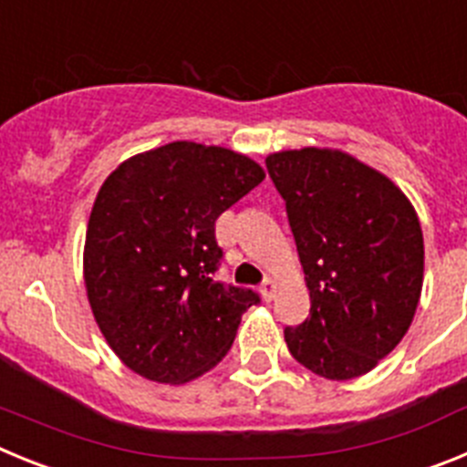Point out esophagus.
<instances>
[{"label": "esophagus", "mask_w": 467, "mask_h": 467, "mask_svg": "<svg viewBox=\"0 0 467 467\" xmlns=\"http://www.w3.org/2000/svg\"><path fill=\"white\" fill-rule=\"evenodd\" d=\"M262 299L264 301H274L275 299V292H278V285H275V280H271V278H266L262 283Z\"/></svg>", "instance_id": "esophagus-1"}]
</instances>
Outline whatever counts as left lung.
I'll return each instance as SVG.
<instances>
[{
  "label": "left lung",
  "mask_w": 467,
  "mask_h": 467,
  "mask_svg": "<svg viewBox=\"0 0 467 467\" xmlns=\"http://www.w3.org/2000/svg\"><path fill=\"white\" fill-rule=\"evenodd\" d=\"M285 198L311 313L285 327L299 365L329 381L372 372L410 329L423 290V231L407 193L329 147L266 156Z\"/></svg>",
  "instance_id": "1"
}]
</instances>
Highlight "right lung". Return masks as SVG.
<instances>
[{"instance_id": "obj_1", "label": "right lung", "mask_w": 467, "mask_h": 467, "mask_svg": "<svg viewBox=\"0 0 467 467\" xmlns=\"http://www.w3.org/2000/svg\"><path fill=\"white\" fill-rule=\"evenodd\" d=\"M266 172L241 151L189 140L111 171L90 210L84 285L119 360L147 381L182 386L229 353L259 296L213 278L214 220Z\"/></svg>"}]
</instances>
